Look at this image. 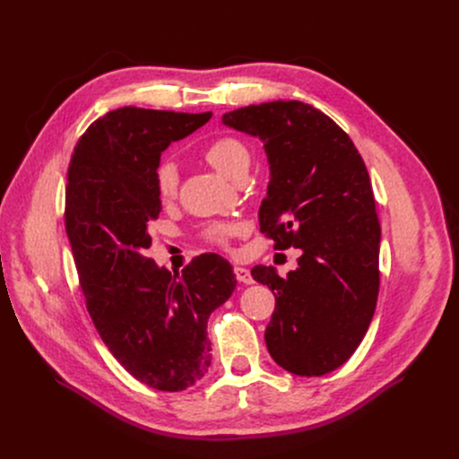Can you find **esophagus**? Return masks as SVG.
<instances>
[{
	"instance_id": "obj_1",
	"label": "esophagus",
	"mask_w": 459,
	"mask_h": 459,
	"mask_svg": "<svg viewBox=\"0 0 459 459\" xmlns=\"http://www.w3.org/2000/svg\"><path fill=\"white\" fill-rule=\"evenodd\" d=\"M233 273H235V278H237L238 281H241V283H254V276H252V273H250L248 269H245V267H235Z\"/></svg>"
}]
</instances>
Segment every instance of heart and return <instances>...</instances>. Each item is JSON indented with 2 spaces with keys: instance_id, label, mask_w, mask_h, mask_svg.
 I'll return each mask as SVG.
<instances>
[{
  "instance_id": "obj_1",
  "label": "heart",
  "mask_w": 459,
  "mask_h": 459,
  "mask_svg": "<svg viewBox=\"0 0 459 459\" xmlns=\"http://www.w3.org/2000/svg\"><path fill=\"white\" fill-rule=\"evenodd\" d=\"M205 160L216 168L224 176L231 179H238L241 176H247V169L250 166V149L248 145L237 136L222 134L218 138H212L204 147ZM155 186L157 194L162 202H171L178 195L179 188V169L178 164L171 159H162L157 164L155 169ZM241 233V226L237 222H214L202 228V237L205 241L216 245V247H228L231 237Z\"/></svg>"
}]
</instances>
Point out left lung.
Wrapping results in <instances>:
<instances>
[{
    "mask_svg": "<svg viewBox=\"0 0 459 459\" xmlns=\"http://www.w3.org/2000/svg\"><path fill=\"white\" fill-rule=\"evenodd\" d=\"M222 121L264 142L271 183L261 233L278 250H302L288 278L252 269L276 299L269 353L295 376L329 374L360 345L379 295L381 226L366 164L329 116L299 100L238 108Z\"/></svg>",
    "mask_w": 459,
    "mask_h": 459,
    "instance_id": "1",
    "label": "left lung"
}]
</instances>
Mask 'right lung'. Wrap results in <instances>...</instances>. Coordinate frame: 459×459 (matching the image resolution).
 <instances>
[{"label":"right lung","instance_id":"1","mask_svg":"<svg viewBox=\"0 0 459 459\" xmlns=\"http://www.w3.org/2000/svg\"><path fill=\"white\" fill-rule=\"evenodd\" d=\"M211 116L117 108L87 126L67 171L65 230L87 312L126 372L164 392L207 374V319L237 283L216 254L194 257L181 274L145 255L147 228L162 211L155 186L160 152Z\"/></svg>","mask_w":459,"mask_h":459}]
</instances>
